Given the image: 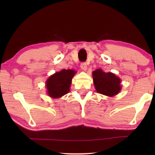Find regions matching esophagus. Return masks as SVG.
Here are the masks:
<instances>
[{
  "label": "esophagus",
  "mask_w": 155,
  "mask_h": 155,
  "mask_svg": "<svg viewBox=\"0 0 155 155\" xmlns=\"http://www.w3.org/2000/svg\"><path fill=\"white\" fill-rule=\"evenodd\" d=\"M80 68L83 70V71H86L87 69V63L85 62H82L81 64H80Z\"/></svg>",
  "instance_id": "1"
}]
</instances>
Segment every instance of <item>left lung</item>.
<instances>
[{"label":"left lung","instance_id":"left-lung-1","mask_svg":"<svg viewBox=\"0 0 155 155\" xmlns=\"http://www.w3.org/2000/svg\"><path fill=\"white\" fill-rule=\"evenodd\" d=\"M92 76L95 89L100 94L112 97L120 92V80L114 74L97 69L93 71Z\"/></svg>","mask_w":155,"mask_h":155}]
</instances>
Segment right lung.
<instances>
[{"label":"right lung","mask_w":155,"mask_h":155,"mask_svg":"<svg viewBox=\"0 0 155 155\" xmlns=\"http://www.w3.org/2000/svg\"><path fill=\"white\" fill-rule=\"evenodd\" d=\"M75 74L73 70H62L51 76L46 81L48 94L53 98H58L70 91L72 78Z\"/></svg>","instance_id":"obj_1"}]
</instances>
